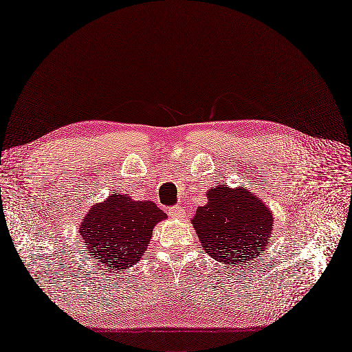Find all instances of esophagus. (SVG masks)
I'll return each mask as SVG.
<instances>
[{"mask_svg":"<svg viewBox=\"0 0 352 352\" xmlns=\"http://www.w3.org/2000/svg\"><path fill=\"white\" fill-rule=\"evenodd\" d=\"M167 213H169V216L173 217V219H182V217H185V214H186L185 209L180 208V206L169 208V212H167Z\"/></svg>","mask_w":352,"mask_h":352,"instance_id":"esophagus-1","label":"esophagus"}]
</instances>
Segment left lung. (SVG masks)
<instances>
[{"label": "left lung", "instance_id": "obj_1", "mask_svg": "<svg viewBox=\"0 0 352 352\" xmlns=\"http://www.w3.org/2000/svg\"><path fill=\"white\" fill-rule=\"evenodd\" d=\"M208 204L200 206L193 226L200 245L216 261L236 263L262 254L272 232V213L246 189L212 188Z\"/></svg>", "mask_w": 352, "mask_h": 352}]
</instances>
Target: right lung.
<instances>
[{"label": "right lung", "instance_id": "1", "mask_svg": "<svg viewBox=\"0 0 352 352\" xmlns=\"http://www.w3.org/2000/svg\"><path fill=\"white\" fill-rule=\"evenodd\" d=\"M166 217L153 202L111 195L96 205L80 226L89 255L116 272L135 265L144 254L155 225Z\"/></svg>", "mask_w": 352, "mask_h": 352}]
</instances>
